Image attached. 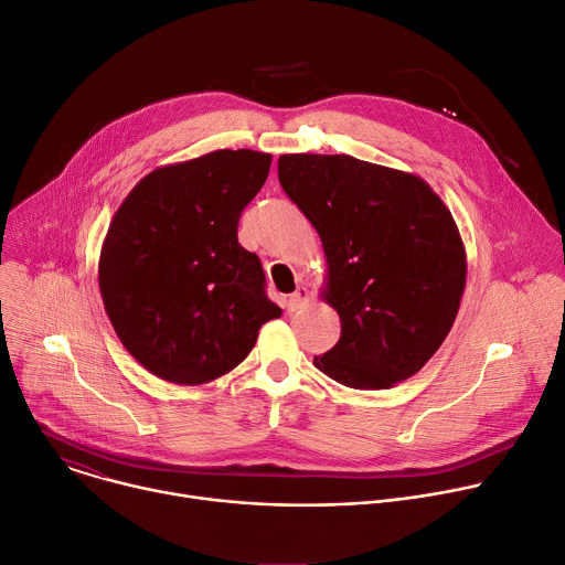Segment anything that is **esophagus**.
Returning a JSON list of instances; mask_svg holds the SVG:
<instances>
[{
  "label": "esophagus",
  "instance_id": "obj_1",
  "mask_svg": "<svg viewBox=\"0 0 565 565\" xmlns=\"http://www.w3.org/2000/svg\"><path fill=\"white\" fill-rule=\"evenodd\" d=\"M309 302V291H307V287H298L289 298H287V311L289 315H294V311H298V309H302L305 305Z\"/></svg>",
  "mask_w": 565,
  "mask_h": 565
}]
</instances>
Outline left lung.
Masks as SVG:
<instances>
[{"instance_id":"8db88e82","label":"left lung","mask_w":565,"mask_h":565,"mask_svg":"<svg viewBox=\"0 0 565 565\" xmlns=\"http://www.w3.org/2000/svg\"><path fill=\"white\" fill-rule=\"evenodd\" d=\"M278 179L321 237V298L341 319L315 365L359 391L413 377L451 332L467 285L449 206L422 177L350 154H280Z\"/></svg>"}]
</instances>
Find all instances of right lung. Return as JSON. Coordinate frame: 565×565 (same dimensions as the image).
I'll return each mask as SVG.
<instances>
[{
    "label": "right lung",
    "instance_id": "right-lung-1",
    "mask_svg": "<svg viewBox=\"0 0 565 565\" xmlns=\"http://www.w3.org/2000/svg\"><path fill=\"white\" fill-rule=\"evenodd\" d=\"M271 154L215 150L148 172L114 213L98 289L122 348L154 377L220 380L282 317L265 294L256 254L237 242L242 209L258 195Z\"/></svg>",
    "mask_w": 565,
    "mask_h": 565
}]
</instances>
